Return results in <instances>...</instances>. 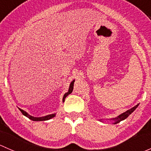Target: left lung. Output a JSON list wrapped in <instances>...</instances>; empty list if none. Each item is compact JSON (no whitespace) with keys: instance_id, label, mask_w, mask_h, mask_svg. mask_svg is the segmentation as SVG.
<instances>
[{"instance_id":"8db88e82","label":"left lung","mask_w":151,"mask_h":151,"mask_svg":"<svg viewBox=\"0 0 151 151\" xmlns=\"http://www.w3.org/2000/svg\"><path fill=\"white\" fill-rule=\"evenodd\" d=\"M138 105L139 104L136 105L135 106H134V107H133V108H132V109H129V110L127 111L124 112V113L122 114L121 115H119L118 117H116V118L113 119L114 120H115V123H114V124L119 123V122H120L121 121H122V120H124V119H125L127 118V117L129 116L130 114L132 113V112L134 111L136 109H137V106H138Z\"/></svg>"}]
</instances>
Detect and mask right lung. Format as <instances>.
<instances>
[{"label":"right lung","mask_w":151,"mask_h":151,"mask_svg":"<svg viewBox=\"0 0 151 151\" xmlns=\"http://www.w3.org/2000/svg\"><path fill=\"white\" fill-rule=\"evenodd\" d=\"M74 80H73L72 82H71L70 86H69V91H68V93H65L64 96H63V101H65V98H66V97L68 95H69L70 93H72L73 87H74ZM19 110H20V111H21L22 113V114H23V115H24L25 116H27V118H29V119L32 120V121H46V120L50 119L53 118V117H54L55 116V114H50V115H47V116H42V117H34V116H30L29 114H28L26 111L22 110V109H19Z\"/></svg>","instance_id":"1"}]
</instances>
